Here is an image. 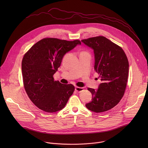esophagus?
<instances>
[{
    "mask_svg": "<svg viewBox=\"0 0 148 148\" xmlns=\"http://www.w3.org/2000/svg\"><path fill=\"white\" fill-rule=\"evenodd\" d=\"M83 89H84V88H83V87H78V86H77L75 88V90L77 92H81L83 90Z\"/></svg>",
    "mask_w": 148,
    "mask_h": 148,
    "instance_id": "1",
    "label": "esophagus"
}]
</instances>
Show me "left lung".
<instances>
[{
	"label": "left lung",
	"mask_w": 148,
	"mask_h": 148,
	"mask_svg": "<svg viewBox=\"0 0 148 148\" xmlns=\"http://www.w3.org/2000/svg\"><path fill=\"white\" fill-rule=\"evenodd\" d=\"M82 42L93 49L95 69L101 81L97 90L88 88L92 100L85 106L96 113L106 112L117 105L124 95L129 72L127 55L121 47L103 36Z\"/></svg>",
	"instance_id": "obj_1"
}]
</instances>
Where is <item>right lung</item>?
<instances>
[{"instance_id":"obj_1","label":"right lung","mask_w":148,"mask_h":148,"mask_svg":"<svg viewBox=\"0 0 148 148\" xmlns=\"http://www.w3.org/2000/svg\"><path fill=\"white\" fill-rule=\"evenodd\" d=\"M77 44H81L79 40L46 38L24 54L21 62L23 85L31 101L40 109L49 113L62 110L73 94V85L55 81L53 76L64 55Z\"/></svg>"}]
</instances>
